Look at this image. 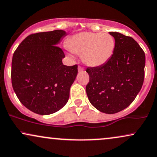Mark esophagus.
<instances>
[{
	"label": "esophagus",
	"mask_w": 157,
	"mask_h": 157,
	"mask_svg": "<svg viewBox=\"0 0 157 157\" xmlns=\"http://www.w3.org/2000/svg\"><path fill=\"white\" fill-rule=\"evenodd\" d=\"M84 67H82V66H78V72H82V71H84Z\"/></svg>",
	"instance_id": "1"
}]
</instances>
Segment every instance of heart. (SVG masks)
I'll list each match as a JSON object with an SVG mask.
<instances>
[{
    "label": "heart",
    "instance_id": "heart-1",
    "mask_svg": "<svg viewBox=\"0 0 157 157\" xmlns=\"http://www.w3.org/2000/svg\"><path fill=\"white\" fill-rule=\"evenodd\" d=\"M67 47L75 55H82L86 65L98 67L109 60L115 48V40L108 33L83 32L70 38Z\"/></svg>",
    "mask_w": 157,
    "mask_h": 157
}]
</instances>
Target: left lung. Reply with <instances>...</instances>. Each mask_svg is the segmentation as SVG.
<instances>
[{"mask_svg": "<svg viewBox=\"0 0 157 157\" xmlns=\"http://www.w3.org/2000/svg\"><path fill=\"white\" fill-rule=\"evenodd\" d=\"M115 39L113 54L98 67H88L86 86L89 100L102 113L113 114L125 109L135 99L144 81L146 56L132 37L110 32Z\"/></svg>", "mask_w": 157, "mask_h": 157, "instance_id": "8db88e82", "label": "left lung"}]
</instances>
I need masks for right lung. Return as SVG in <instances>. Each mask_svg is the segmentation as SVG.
Listing matches in <instances>:
<instances>
[{
    "label": "right lung",
    "mask_w": 157,
    "mask_h": 157,
    "mask_svg": "<svg viewBox=\"0 0 157 157\" xmlns=\"http://www.w3.org/2000/svg\"><path fill=\"white\" fill-rule=\"evenodd\" d=\"M66 35L63 30L31 34L13 53L11 73L13 91L22 105L34 113H54L68 100L78 65L63 64L65 54L57 45Z\"/></svg>",
    "instance_id": "obj_1"
}]
</instances>
